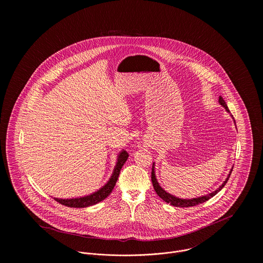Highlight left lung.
Segmentation results:
<instances>
[{"label":"left lung","instance_id":"8db88e82","mask_svg":"<svg viewBox=\"0 0 263 263\" xmlns=\"http://www.w3.org/2000/svg\"><path fill=\"white\" fill-rule=\"evenodd\" d=\"M218 102H219V104H220L222 107H224V109H226V111L230 112V110L228 109V106H227L226 102L223 101V99H222L221 97H219ZM234 122H235V121H234ZM232 170H233V167L231 168V171H230L228 177L226 178V180L223 181V183L218 187V189H217L216 191H214V192L211 193V194H208V195H205V196H202V197H199V198H195V199H180V198H177V197H175V196H173V195L166 193V192L162 189V187L159 185V183H158V181H157V179H156V176H155V163H153V166H152V177H151V178H152V183H153V186H154V190H155L156 194H157L163 201H165L166 203H168V204H171V205H173V206H175V207H192V206H196V205H199V204H202V203L208 201L209 199H211L212 197H214L219 191H221L222 187H223L224 185H226V183L228 182L229 177H230V175H231V173H232Z\"/></svg>","mask_w":263,"mask_h":263}]
</instances>
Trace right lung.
<instances>
[{
	"mask_svg": "<svg viewBox=\"0 0 263 263\" xmlns=\"http://www.w3.org/2000/svg\"><path fill=\"white\" fill-rule=\"evenodd\" d=\"M129 157V154L127 153V151L123 149V151L120 153V155L118 156V162L117 165L115 167L114 173H112V176L110 177L109 181L100 189L98 192L89 195V196H85V197H81V198H74V199H57L54 198L55 201H57L58 203L67 206V207H73V208H84V207H88V206H92L95 204H98L99 202L103 201L104 199H106L112 192V190L115 189V185L119 179L121 170L123 167V165L125 164V162L127 161Z\"/></svg>",
	"mask_w": 263,
	"mask_h": 263,
	"instance_id": "add662e5",
	"label": "right lung"
}]
</instances>
